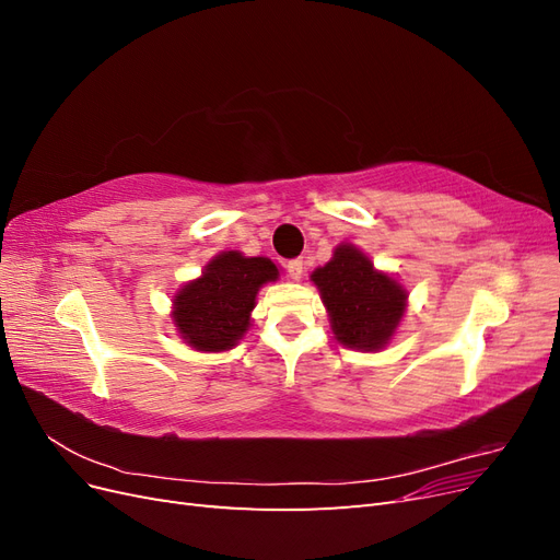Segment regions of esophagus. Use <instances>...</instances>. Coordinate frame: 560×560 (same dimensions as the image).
Listing matches in <instances>:
<instances>
[{"instance_id": "obj_1", "label": "esophagus", "mask_w": 560, "mask_h": 560, "mask_svg": "<svg viewBox=\"0 0 560 560\" xmlns=\"http://www.w3.org/2000/svg\"><path fill=\"white\" fill-rule=\"evenodd\" d=\"M287 276H290L292 280H301V276H303V270H306V264H303V259H292V261H287Z\"/></svg>"}]
</instances>
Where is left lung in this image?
Segmentation results:
<instances>
[{
	"mask_svg": "<svg viewBox=\"0 0 560 560\" xmlns=\"http://www.w3.org/2000/svg\"><path fill=\"white\" fill-rule=\"evenodd\" d=\"M313 282L329 311L338 341L358 350H378L395 334L406 306V292L389 276L374 270L364 254L341 245L334 259L317 268Z\"/></svg>",
	"mask_w": 560,
	"mask_h": 560,
	"instance_id": "obj_1",
	"label": "left lung"
}]
</instances>
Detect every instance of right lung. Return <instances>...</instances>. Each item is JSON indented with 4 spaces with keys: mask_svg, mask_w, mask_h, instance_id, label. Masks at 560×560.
Listing matches in <instances>:
<instances>
[{
    "mask_svg": "<svg viewBox=\"0 0 560 560\" xmlns=\"http://www.w3.org/2000/svg\"><path fill=\"white\" fill-rule=\"evenodd\" d=\"M276 278L270 259L222 252L175 296L173 317L182 338L202 352L229 350L249 327L259 287Z\"/></svg>",
    "mask_w": 560,
    "mask_h": 560,
    "instance_id": "1",
    "label": "right lung"
}]
</instances>
